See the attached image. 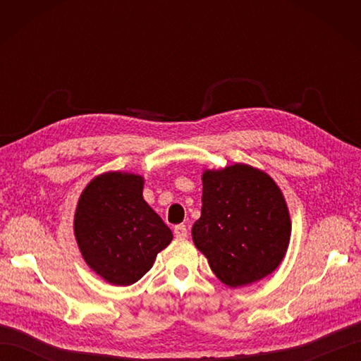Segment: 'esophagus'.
<instances>
[{"label": "esophagus", "mask_w": 361, "mask_h": 361, "mask_svg": "<svg viewBox=\"0 0 361 361\" xmlns=\"http://www.w3.org/2000/svg\"><path fill=\"white\" fill-rule=\"evenodd\" d=\"M173 234H175V237H178V239H186V237H188L186 225H176L173 228Z\"/></svg>", "instance_id": "1"}]
</instances>
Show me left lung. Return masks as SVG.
I'll return each instance as SVG.
<instances>
[{"instance_id": "1", "label": "left lung", "mask_w": 361, "mask_h": 361, "mask_svg": "<svg viewBox=\"0 0 361 361\" xmlns=\"http://www.w3.org/2000/svg\"><path fill=\"white\" fill-rule=\"evenodd\" d=\"M202 216L192 226L195 247L228 287L271 274L286 257L291 221L282 190L260 169L235 163L202 175Z\"/></svg>"}]
</instances>
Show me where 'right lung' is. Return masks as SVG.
I'll list each match as a JSON object with an SVG mask.
<instances>
[{"mask_svg":"<svg viewBox=\"0 0 361 361\" xmlns=\"http://www.w3.org/2000/svg\"><path fill=\"white\" fill-rule=\"evenodd\" d=\"M144 176L105 172L82 190L74 235L87 265L113 286H132L147 273L173 234L142 197Z\"/></svg>","mask_w":361,"mask_h":361,"instance_id":"obj_1","label":"right lung"}]
</instances>
